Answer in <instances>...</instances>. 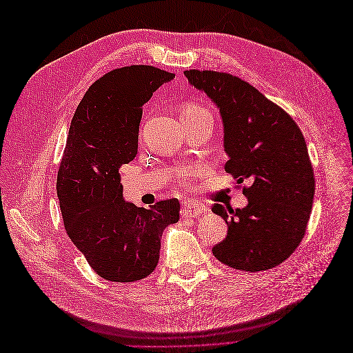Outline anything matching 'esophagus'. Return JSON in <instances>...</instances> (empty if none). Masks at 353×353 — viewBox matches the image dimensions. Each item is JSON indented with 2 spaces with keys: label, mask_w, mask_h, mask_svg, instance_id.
<instances>
[{
  "label": "esophagus",
  "mask_w": 353,
  "mask_h": 353,
  "mask_svg": "<svg viewBox=\"0 0 353 353\" xmlns=\"http://www.w3.org/2000/svg\"><path fill=\"white\" fill-rule=\"evenodd\" d=\"M208 212V208L199 205V203L193 201V200H188L185 203H183V206H181V216L183 218H197L199 215H201V213H206Z\"/></svg>",
  "instance_id": "esophagus-1"
}]
</instances>
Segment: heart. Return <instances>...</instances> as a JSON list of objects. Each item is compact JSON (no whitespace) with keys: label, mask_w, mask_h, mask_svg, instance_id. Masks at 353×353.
<instances>
[{"label":"heart","mask_w":353,"mask_h":353,"mask_svg":"<svg viewBox=\"0 0 353 353\" xmlns=\"http://www.w3.org/2000/svg\"><path fill=\"white\" fill-rule=\"evenodd\" d=\"M203 112H208V110L200 108V105H197V104H185L184 108L181 109V116H183V119H188V117L196 116Z\"/></svg>","instance_id":"obj_1"}]
</instances>
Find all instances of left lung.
Segmentation results:
<instances>
[{"mask_svg": "<svg viewBox=\"0 0 353 353\" xmlns=\"http://www.w3.org/2000/svg\"><path fill=\"white\" fill-rule=\"evenodd\" d=\"M184 73L219 109L225 170L237 184H249L243 188L245 208L213 205L228 232L212 253L234 270H271L296 250L311 215L315 178L303 134L290 114L240 78L213 70Z\"/></svg>", "mask_w": 353, "mask_h": 353, "instance_id": "obj_1", "label": "left lung"}]
</instances>
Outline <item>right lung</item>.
I'll return each mask as SVG.
<instances>
[{
  "label": "right lung",
  "mask_w": 353,
  "mask_h": 353,
  "mask_svg": "<svg viewBox=\"0 0 353 353\" xmlns=\"http://www.w3.org/2000/svg\"><path fill=\"white\" fill-rule=\"evenodd\" d=\"M174 78L153 66L114 69L91 85L73 114L57 196L68 236L104 280L150 275L163 230L179 219L178 199L150 209L125 201L119 172L137 156L143 105Z\"/></svg>",
  "instance_id": "1"
}]
</instances>
